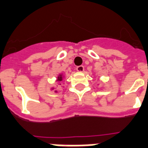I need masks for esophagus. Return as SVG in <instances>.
<instances>
[{
  "mask_svg": "<svg viewBox=\"0 0 148 148\" xmlns=\"http://www.w3.org/2000/svg\"><path fill=\"white\" fill-rule=\"evenodd\" d=\"M76 70H77V71L82 72V71H84V66H83V65H81V66H77L76 67Z\"/></svg>",
  "mask_w": 148,
  "mask_h": 148,
  "instance_id": "esophagus-1",
  "label": "esophagus"
}]
</instances>
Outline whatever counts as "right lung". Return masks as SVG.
<instances>
[{
    "label": "right lung",
    "mask_w": 148,
    "mask_h": 148,
    "mask_svg": "<svg viewBox=\"0 0 148 148\" xmlns=\"http://www.w3.org/2000/svg\"><path fill=\"white\" fill-rule=\"evenodd\" d=\"M62 78H63V77H62V76L60 75V77H58V81H62Z\"/></svg>",
    "instance_id": "1"
}]
</instances>
